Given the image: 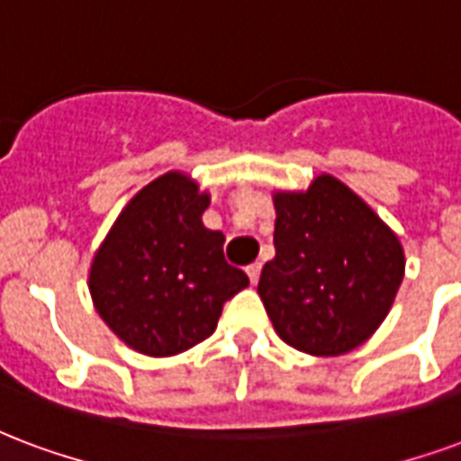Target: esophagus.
Returning <instances> with one entry per match:
<instances>
[{"instance_id": "34e87169", "label": "esophagus", "mask_w": 461, "mask_h": 461, "mask_svg": "<svg viewBox=\"0 0 461 461\" xmlns=\"http://www.w3.org/2000/svg\"><path fill=\"white\" fill-rule=\"evenodd\" d=\"M247 276H249V281L251 283H257L258 281V276H261V264H249L247 266Z\"/></svg>"}]
</instances>
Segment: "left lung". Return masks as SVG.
<instances>
[{"instance_id":"obj_1","label":"left lung","mask_w":461,"mask_h":461,"mask_svg":"<svg viewBox=\"0 0 461 461\" xmlns=\"http://www.w3.org/2000/svg\"><path fill=\"white\" fill-rule=\"evenodd\" d=\"M274 203L276 258L261 271L258 295L276 332L315 357L352 352L393 305L405 271L401 241L332 176Z\"/></svg>"}]
</instances>
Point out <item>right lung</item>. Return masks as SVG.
Instances as JSON below:
<instances>
[{
  "label": "right lung",
  "instance_id": "add662e5",
  "mask_svg": "<svg viewBox=\"0 0 461 461\" xmlns=\"http://www.w3.org/2000/svg\"><path fill=\"white\" fill-rule=\"evenodd\" d=\"M207 204L187 176L166 173L126 204L95 254V308L136 352L170 357L195 347L249 285L224 261V234L203 224Z\"/></svg>",
  "mask_w": 461,
  "mask_h": 461
}]
</instances>
